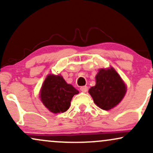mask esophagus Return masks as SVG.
<instances>
[{"instance_id": "esophagus-1", "label": "esophagus", "mask_w": 153, "mask_h": 153, "mask_svg": "<svg viewBox=\"0 0 153 153\" xmlns=\"http://www.w3.org/2000/svg\"><path fill=\"white\" fill-rule=\"evenodd\" d=\"M80 90L82 92L85 93L88 91V87L86 86V85H85V86H81L80 88Z\"/></svg>"}]
</instances>
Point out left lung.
<instances>
[{"label":"left lung","mask_w":153,"mask_h":153,"mask_svg":"<svg viewBox=\"0 0 153 153\" xmlns=\"http://www.w3.org/2000/svg\"><path fill=\"white\" fill-rule=\"evenodd\" d=\"M96 83L88 92L94 103L101 109L109 110L122 101L126 86L114 69L100 70L96 76Z\"/></svg>","instance_id":"obj_1"}]
</instances>
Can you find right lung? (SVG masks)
<instances>
[{
  "label": "right lung",
  "instance_id": "1",
  "mask_svg": "<svg viewBox=\"0 0 153 153\" xmlns=\"http://www.w3.org/2000/svg\"><path fill=\"white\" fill-rule=\"evenodd\" d=\"M78 94L71 84H68L60 75H48L42 87V101L54 114L63 113L71 106L72 98Z\"/></svg>",
  "mask_w": 153,
  "mask_h": 153
}]
</instances>
